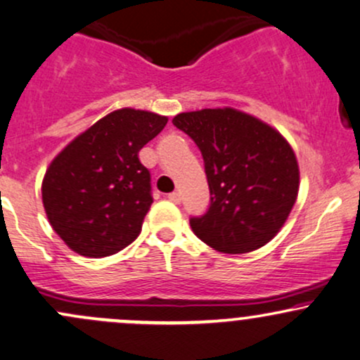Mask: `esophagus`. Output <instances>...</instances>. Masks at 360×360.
Masks as SVG:
<instances>
[{"mask_svg":"<svg viewBox=\"0 0 360 360\" xmlns=\"http://www.w3.org/2000/svg\"><path fill=\"white\" fill-rule=\"evenodd\" d=\"M168 200H172L173 204H180V202H181L180 192H172V193H168Z\"/></svg>","mask_w":360,"mask_h":360,"instance_id":"34e87169","label":"esophagus"}]
</instances>
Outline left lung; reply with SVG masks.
Listing matches in <instances>:
<instances>
[{
  "mask_svg": "<svg viewBox=\"0 0 360 360\" xmlns=\"http://www.w3.org/2000/svg\"><path fill=\"white\" fill-rule=\"evenodd\" d=\"M172 122L195 141L205 165L210 205L190 219L197 238L226 255L268 244L298 195L300 170L290 143L232 108L181 112Z\"/></svg>",
  "mask_w": 360,
  "mask_h": 360,
  "instance_id": "1",
  "label": "left lung"
}]
</instances>
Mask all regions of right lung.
Returning a JSON list of instances; mask_svg holds the SVG:
<instances>
[{
    "mask_svg": "<svg viewBox=\"0 0 360 360\" xmlns=\"http://www.w3.org/2000/svg\"><path fill=\"white\" fill-rule=\"evenodd\" d=\"M168 117L117 109L53 158L41 184L50 226L80 256L104 257L129 246L151 204V176L138 153Z\"/></svg>",
    "mask_w": 360,
    "mask_h": 360,
    "instance_id": "1",
    "label": "right lung"
}]
</instances>
